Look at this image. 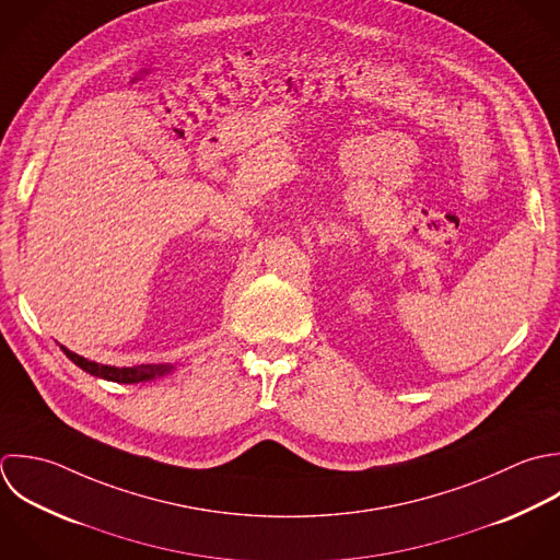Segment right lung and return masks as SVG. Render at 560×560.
Segmentation results:
<instances>
[{
  "label": "right lung",
  "instance_id": "obj_1",
  "mask_svg": "<svg viewBox=\"0 0 560 560\" xmlns=\"http://www.w3.org/2000/svg\"><path fill=\"white\" fill-rule=\"evenodd\" d=\"M65 351V355L78 364L82 371L95 375V377H102V380H108V382H117V384H137V382H145V380H152L156 375H163L167 373L172 366H165V364H141V366H130V369H117V366H106V364H95V362H89L80 355H75L73 351L60 347Z\"/></svg>",
  "mask_w": 560,
  "mask_h": 560
}]
</instances>
